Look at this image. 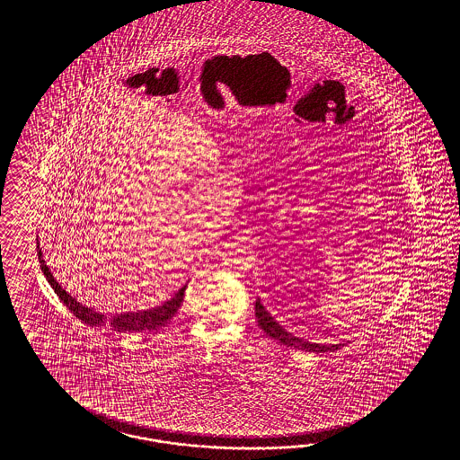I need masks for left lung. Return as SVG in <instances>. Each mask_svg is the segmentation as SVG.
<instances>
[{
    "label": "left lung",
    "instance_id": "8db88e82",
    "mask_svg": "<svg viewBox=\"0 0 460 460\" xmlns=\"http://www.w3.org/2000/svg\"><path fill=\"white\" fill-rule=\"evenodd\" d=\"M256 319L260 327L265 331L266 335H270L271 339L279 341V344L287 346V348L302 349V350H310V352H327V350H335V349L341 348V344L337 346H322V344H312V342H306L304 339H298V337H293L292 334H288L279 323L275 322V319L268 314L265 310V306L261 305L260 300H256Z\"/></svg>",
    "mask_w": 460,
    "mask_h": 460
}]
</instances>
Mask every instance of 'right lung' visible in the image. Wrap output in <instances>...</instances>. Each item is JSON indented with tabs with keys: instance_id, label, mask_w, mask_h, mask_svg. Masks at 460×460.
<instances>
[{
	"instance_id": "1",
	"label": "right lung",
	"mask_w": 460,
	"mask_h": 460,
	"mask_svg": "<svg viewBox=\"0 0 460 460\" xmlns=\"http://www.w3.org/2000/svg\"><path fill=\"white\" fill-rule=\"evenodd\" d=\"M37 254H39V261L42 266L43 275L49 279L50 287L56 290L57 296L64 302V305L69 308L70 312L84 323L93 325V327H101V325H108L116 332H146V331H154L162 325H165L170 319H173V315L177 314V310L181 308V300H183V293L185 287L179 290V293L165 302L164 305L156 306L152 310H143V312H133V314H114L106 317L104 314H98L93 308L79 304L75 298H72L69 293L66 292L58 283H57L54 275L50 273L49 266L43 260L42 251L39 248L37 243Z\"/></svg>"
}]
</instances>
